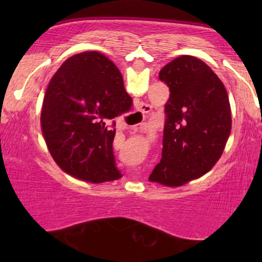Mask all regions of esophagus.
Segmentation results:
<instances>
[{"instance_id": "esophagus-1", "label": "esophagus", "mask_w": 262, "mask_h": 262, "mask_svg": "<svg viewBox=\"0 0 262 262\" xmlns=\"http://www.w3.org/2000/svg\"><path fill=\"white\" fill-rule=\"evenodd\" d=\"M150 111H151V106H149L148 103H144V102L138 103V112H140L141 114H144V116H145L146 113L150 112Z\"/></svg>"}]
</instances>
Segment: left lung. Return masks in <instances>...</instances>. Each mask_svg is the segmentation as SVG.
Segmentation results:
<instances>
[{
  "mask_svg": "<svg viewBox=\"0 0 262 262\" xmlns=\"http://www.w3.org/2000/svg\"><path fill=\"white\" fill-rule=\"evenodd\" d=\"M159 79L169 87L170 97L162 158L149 180L175 187L204 175L219 160L230 134V104L223 82L194 56L172 60Z\"/></svg>",
  "mask_w": 262,
  "mask_h": 262,
  "instance_id": "obj_1",
  "label": "left lung"
}]
</instances>
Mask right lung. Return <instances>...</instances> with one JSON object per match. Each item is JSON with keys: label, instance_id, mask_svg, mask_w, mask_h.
I'll return each mask as SVG.
<instances>
[{"label": "right lung", "instance_id": "right-lung-1", "mask_svg": "<svg viewBox=\"0 0 262 262\" xmlns=\"http://www.w3.org/2000/svg\"><path fill=\"white\" fill-rule=\"evenodd\" d=\"M132 101L121 71L101 53L66 60L50 80L40 116L45 143L56 164L87 182L119 179L112 148L114 118L128 111Z\"/></svg>", "mask_w": 262, "mask_h": 262}]
</instances>
